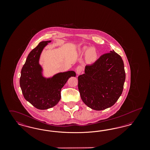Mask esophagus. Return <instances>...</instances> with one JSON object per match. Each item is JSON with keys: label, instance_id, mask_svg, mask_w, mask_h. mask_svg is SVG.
I'll return each instance as SVG.
<instances>
[{"label": "esophagus", "instance_id": "esophagus-1", "mask_svg": "<svg viewBox=\"0 0 150 150\" xmlns=\"http://www.w3.org/2000/svg\"><path fill=\"white\" fill-rule=\"evenodd\" d=\"M83 67L81 66H79L77 67V68H76V74H77L78 75L80 74L82 72V71H83Z\"/></svg>", "mask_w": 150, "mask_h": 150}]
</instances>
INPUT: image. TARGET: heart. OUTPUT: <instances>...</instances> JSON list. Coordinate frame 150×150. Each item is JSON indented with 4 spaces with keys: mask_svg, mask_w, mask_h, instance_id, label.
Masks as SVG:
<instances>
[{
    "mask_svg": "<svg viewBox=\"0 0 150 150\" xmlns=\"http://www.w3.org/2000/svg\"><path fill=\"white\" fill-rule=\"evenodd\" d=\"M81 53L86 54V59L89 63H93L97 60V54L96 50L88 47H83L81 48Z\"/></svg>",
    "mask_w": 150,
    "mask_h": 150,
    "instance_id": "1",
    "label": "heart"
}]
</instances>
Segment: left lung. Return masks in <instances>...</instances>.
<instances>
[{
  "label": "left lung",
  "instance_id": "obj_1",
  "mask_svg": "<svg viewBox=\"0 0 150 150\" xmlns=\"http://www.w3.org/2000/svg\"><path fill=\"white\" fill-rule=\"evenodd\" d=\"M125 72L123 61L114 50L103 54L85 67L78 76L80 97L88 107L97 111L113 106L123 91Z\"/></svg>",
  "mask_w": 150,
  "mask_h": 150
}]
</instances>
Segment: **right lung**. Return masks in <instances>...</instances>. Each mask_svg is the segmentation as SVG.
I'll return each instance as SVG.
<instances>
[{"mask_svg":"<svg viewBox=\"0 0 150 150\" xmlns=\"http://www.w3.org/2000/svg\"><path fill=\"white\" fill-rule=\"evenodd\" d=\"M51 40L43 41L31 50L22 68L20 85L24 98L39 110H47L56 106L61 99V91L71 76L74 71L58 72L49 78L43 75L39 64L44 48Z\"/></svg>","mask_w":150,"mask_h":150,"instance_id":"1","label":"right lung"}]
</instances>
